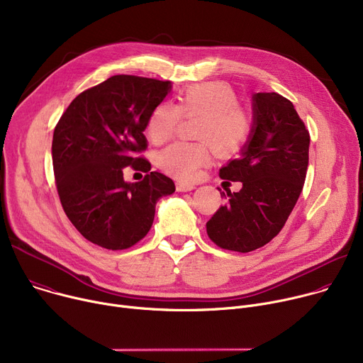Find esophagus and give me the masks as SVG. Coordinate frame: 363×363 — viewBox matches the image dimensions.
I'll return each mask as SVG.
<instances>
[{"mask_svg":"<svg viewBox=\"0 0 363 363\" xmlns=\"http://www.w3.org/2000/svg\"><path fill=\"white\" fill-rule=\"evenodd\" d=\"M194 188H195V185H194V184H189V182H182V181L177 182V191H179V192L192 191Z\"/></svg>","mask_w":363,"mask_h":363,"instance_id":"1","label":"esophagus"}]
</instances>
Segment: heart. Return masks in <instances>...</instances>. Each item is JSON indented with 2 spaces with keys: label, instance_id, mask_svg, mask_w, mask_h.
<instances>
[{
  "label": "heart",
  "instance_id": "heart-1",
  "mask_svg": "<svg viewBox=\"0 0 363 363\" xmlns=\"http://www.w3.org/2000/svg\"><path fill=\"white\" fill-rule=\"evenodd\" d=\"M181 116H200L195 138L204 142H178L163 149L157 156L159 168L168 175L189 181L208 162V145L218 156L238 153L249 140L252 118L239 107L236 91L224 82L192 84L184 88L174 106L159 103L150 113L146 131L155 145L168 142L177 131Z\"/></svg>",
  "mask_w": 363,
  "mask_h": 363
}]
</instances>
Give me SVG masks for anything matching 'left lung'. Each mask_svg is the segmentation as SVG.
Masks as SVG:
<instances>
[{
	"instance_id": "8db88e82",
	"label": "left lung",
	"mask_w": 363,
	"mask_h": 363,
	"mask_svg": "<svg viewBox=\"0 0 363 363\" xmlns=\"http://www.w3.org/2000/svg\"><path fill=\"white\" fill-rule=\"evenodd\" d=\"M308 146V130L289 100L277 92L255 94L250 139L242 156L220 169L221 179L243 186L239 192L225 189L228 201L207 221L211 242L240 253L269 243L298 201Z\"/></svg>"
}]
</instances>
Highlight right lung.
<instances>
[{
  "label": "right lung",
  "mask_w": 363,
  "mask_h": 363,
  "mask_svg": "<svg viewBox=\"0 0 363 363\" xmlns=\"http://www.w3.org/2000/svg\"><path fill=\"white\" fill-rule=\"evenodd\" d=\"M171 89L169 81L114 75L81 92L59 118L52 142L56 189L65 214L91 243L128 249L152 227L156 201L175 191L171 178L146 174L123 179L125 167L150 171L140 156L152 110Z\"/></svg>",
  "instance_id": "obj_1"
}]
</instances>
